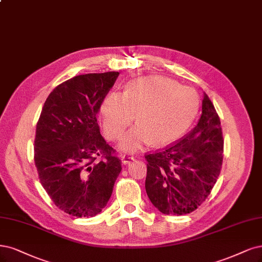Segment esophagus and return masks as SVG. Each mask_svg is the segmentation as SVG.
I'll list each match as a JSON object with an SVG mask.
<instances>
[{"instance_id":"obj_1","label":"esophagus","mask_w":262,"mask_h":262,"mask_svg":"<svg viewBox=\"0 0 262 262\" xmlns=\"http://www.w3.org/2000/svg\"><path fill=\"white\" fill-rule=\"evenodd\" d=\"M120 157H121V161H122L123 165H128V164H130L132 160H134V157L131 156V155H125L124 154V155H121Z\"/></svg>"}]
</instances>
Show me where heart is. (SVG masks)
<instances>
[{
  "label": "heart",
  "mask_w": 262,
  "mask_h": 262,
  "mask_svg": "<svg viewBox=\"0 0 262 262\" xmlns=\"http://www.w3.org/2000/svg\"><path fill=\"white\" fill-rule=\"evenodd\" d=\"M198 110L193 89L164 77L132 80L123 94L113 92L102 102L100 115L107 139L118 140L128 125L138 122L121 140L119 147L135 151L154 143L164 146L187 130Z\"/></svg>",
  "instance_id": "heart-1"
}]
</instances>
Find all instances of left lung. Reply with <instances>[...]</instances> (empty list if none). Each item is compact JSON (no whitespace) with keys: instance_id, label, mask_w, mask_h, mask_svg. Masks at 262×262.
Wrapping results in <instances>:
<instances>
[{"instance_id":"left-lung-1","label":"left lung","mask_w":262,"mask_h":262,"mask_svg":"<svg viewBox=\"0 0 262 262\" xmlns=\"http://www.w3.org/2000/svg\"><path fill=\"white\" fill-rule=\"evenodd\" d=\"M145 189L160 212L186 214L206 201L223 159L220 118L208 95L204 93L196 127L173 145L145 155Z\"/></svg>"}]
</instances>
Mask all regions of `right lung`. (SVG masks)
<instances>
[{
	"instance_id": "obj_1",
	"label": "right lung",
	"mask_w": 262,
	"mask_h": 262,
	"mask_svg": "<svg viewBox=\"0 0 262 262\" xmlns=\"http://www.w3.org/2000/svg\"><path fill=\"white\" fill-rule=\"evenodd\" d=\"M118 76L110 71L65 81L47 98L37 123L34 164L40 182L53 203L74 217L100 213L121 171L96 119Z\"/></svg>"
}]
</instances>
